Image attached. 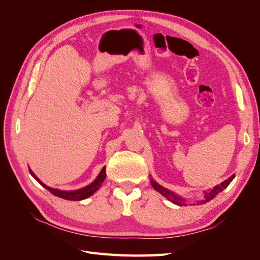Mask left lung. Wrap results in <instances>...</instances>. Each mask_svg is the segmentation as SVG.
I'll use <instances>...</instances> for the list:
<instances>
[{"instance_id":"1","label":"left lung","mask_w":260,"mask_h":260,"mask_svg":"<svg viewBox=\"0 0 260 260\" xmlns=\"http://www.w3.org/2000/svg\"><path fill=\"white\" fill-rule=\"evenodd\" d=\"M234 177H235V175H232L229 179H226L225 181H223L222 183H220L219 185L215 186L214 188H212L211 191L205 192V195H204V200L198 202V205H201L202 203L205 204V203L211 201L212 199H215L216 196H217L220 192H222V191L224 190V188L230 184V182L234 179ZM151 184H152V186L155 188L156 191H158L160 194H162V195L165 196V198H166L168 201L172 202L174 204H177V205H179V206H183V205L185 206V205H186V204H185V203H186V200H185V199L181 198V196H178V195H176L175 193H172L171 191L167 190V188L162 187L161 185H159L158 183L155 182L154 180H151Z\"/></svg>"}]
</instances>
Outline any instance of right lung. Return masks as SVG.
<instances>
[{"label": "right lung", "instance_id": "1", "mask_svg": "<svg viewBox=\"0 0 260 260\" xmlns=\"http://www.w3.org/2000/svg\"><path fill=\"white\" fill-rule=\"evenodd\" d=\"M29 172H30V175L32 176L39 183H40L43 187H45L46 190L50 191L53 195L58 196V198H60V199L68 200V201H82V200L88 199L89 196H91L93 193H95L99 190L100 186L102 185V183L104 182V180L106 178V167H103V169H102V171L100 172L98 178L94 180L91 184L80 188V190L61 191V190H57V188H52L48 185H45L43 182H41V181L38 179V177L34 174L31 169H29Z\"/></svg>", "mask_w": 260, "mask_h": 260}]
</instances>
